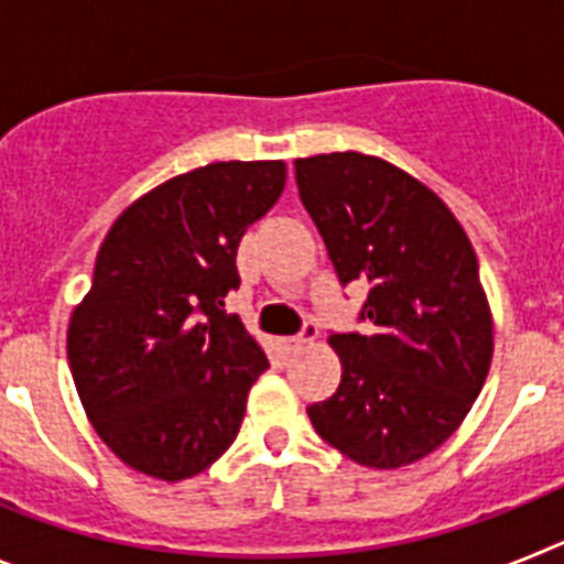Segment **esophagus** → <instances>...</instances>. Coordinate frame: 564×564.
<instances>
[{"label":"esophagus","instance_id":"34e87169","mask_svg":"<svg viewBox=\"0 0 564 564\" xmlns=\"http://www.w3.org/2000/svg\"><path fill=\"white\" fill-rule=\"evenodd\" d=\"M318 336V327L313 325V322H305V327H302V333L293 338H288V350H299V347H305V344L316 341Z\"/></svg>","mask_w":564,"mask_h":564}]
</instances>
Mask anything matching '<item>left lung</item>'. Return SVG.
<instances>
[{
	"mask_svg": "<svg viewBox=\"0 0 564 564\" xmlns=\"http://www.w3.org/2000/svg\"><path fill=\"white\" fill-rule=\"evenodd\" d=\"M302 206L341 285L367 282L372 333H333L341 383L307 406L333 449L370 468L435 452L488 376L495 336L475 248L435 192L361 152L299 158Z\"/></svg>",
	"mask_w": 564,
	"mask_h": 564,
	"instance_id": "1",
	"label": "left lung"
}]
</instances>
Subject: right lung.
I'll list each match as a JSON object with an SVG mask.
<instances>
[{
	"label": "right lung",
	"instance_id": "obj_1",
	"mask_svg": "<svg viewBox=\"0 0 564 564\" xmlns=\"http://www.w3.org/2000/svg\"><path fill=\"white\" fill-rule=\"evenodd\" d=\"M285 188L282 161L172 177L115 220L67 330L89 423L134 471L200 475L234 443L268 358L239 316L237 248Z\"/></svg>",
	"mask_w": 564,
	"mask_h": 564
}]
</instances>
